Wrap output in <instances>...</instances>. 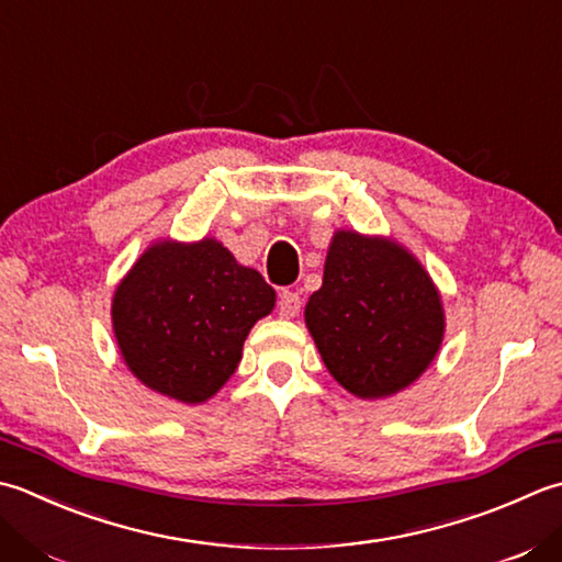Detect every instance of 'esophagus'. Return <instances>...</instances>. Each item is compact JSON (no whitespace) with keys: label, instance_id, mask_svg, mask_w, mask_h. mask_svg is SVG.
Segmentation results:
<instances>
[{"label":"esophagus","instance_id":"obj_1","mask_svg":"<svg viewBox=\"0 0 562 562\" xmlns=\"http://www.w3.org/2000/svg\"><path fill=\"white\" fill-rule=\"evenodd\" d=\"M302 310V300L296 292H282L278 302V314L280 318H294Z\"/></svg>","mask_w":562,"mask_h":562}]
</instances>
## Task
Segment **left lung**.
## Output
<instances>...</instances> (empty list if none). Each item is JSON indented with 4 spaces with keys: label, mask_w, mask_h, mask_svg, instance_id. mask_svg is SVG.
<instances>
[{
    "label": "left lung",
    "mask_w": 562,
    "mask_h": 562,
    "mask_svg": "<svg viewBox=\"0 0 562 562\" xmlns=\"http://www.w3.org/2000/svg\"><path fill=\"white\" fill-rule=\"evenodd\" d=\"M304 322L326 370L360 400L392 397L436 360L446 312L431 274L387 236L338 228Z\"/></svg>",
    "instance_id": "1"
}]
</instances>
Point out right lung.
I'll list each match as a JSON object with an SVG mask.
<instances>
[{
	"label": "right lung",
	"instance_id": "right-lung-1",
	"mask_svg": "<svg viewBox=\"0 0 562 562\" xmlns=\"http://www.w3.org/2000/svg\"><path fill=\"white\" fill-rule=\"evenodd\" d=\"M272 310L274 290L222 240L160 238L116 284L112 328L136 380L202 404L234 375L250 328Z\"/></svg>",
	"mask_w": 562,
	"mask_h": 562
}]
</instances>
